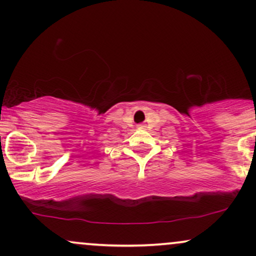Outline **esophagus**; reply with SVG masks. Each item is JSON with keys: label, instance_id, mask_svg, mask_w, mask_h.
<instances>
[{"label": "esophagus", "instance_id": "34e87169", "mask_svg": "<svg viewBox=\"0 0 256 256\" xmlns=\"http://www.w3.org/2000/svg\"><path fill=\"white\" fill-rule=\"evenodd\" d=\"M138 128H143V125H138Z\"/></svg>", "mask_w": 256, "mask_h": 256}]
</instances>
